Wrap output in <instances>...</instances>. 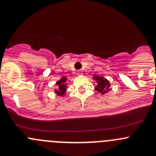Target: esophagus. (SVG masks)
I'll return each mask as SVG.
<instances>
[{"instance_id":"obj_1","label":"esophagus","mask_w":156,"mask_h":156,"mask_svg":"<svg viewBox=\"0 0 156 156\" xmlns=\"http://www.w3.org/2000/svg\"><path fill=\"white\" fill-rule=\"evenodd\" d=\"M82 74H83V72L81 70L77 71V75H81Z\"/></svg>"}]
</instances>
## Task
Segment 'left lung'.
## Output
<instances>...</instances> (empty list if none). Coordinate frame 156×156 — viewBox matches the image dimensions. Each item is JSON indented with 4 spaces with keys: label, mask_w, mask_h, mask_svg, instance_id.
<instances>
[{
    "label": "left lung",
    "mask_w": 156,
    "mask_h": 156,
    "mask_svg": "<svg viewBox=\"0 0 156 156\" xmlns=\"http://www.w3.org/2000/svg\"><path fill=\"white\" fill-rule=\"evenodd\" d=\"M93 79L96 81L97 85H96L95 90L100 94L104 95L105 94L108 93L110 90V83L106 78L104 77L100 76V75H94Z\"/></svg>",
    "instance_id": "obj_1"
}]
</instances>
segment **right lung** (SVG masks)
Returning <instances> with one entry per match:
<instances>
[{
    "label": "right lung",
    "instance_id": "obj_1",
    "mask_svg": "<svg viewBox=\"0 0 156 156\" xmlns=\"http://www.w3.org/2000/svg\"><path fill=\"white\" fill-rule=\"evenodd\" d=\"M68 81V78L66 76L62 77L59 81H57L55 84V85H56L57 89H54V93L59 97H64V96L66 94V87H67V84L66 81Z\"/></svg>",
    "mask_w": 156,
    "mask_h": 156
}]
</instances>
